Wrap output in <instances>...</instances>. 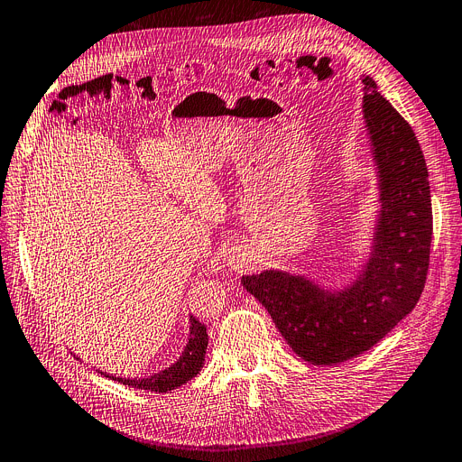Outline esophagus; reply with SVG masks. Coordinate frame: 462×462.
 I'll list each match as a JSON object with an SVG mask.
<instances>
[{"instance_id": "esophagus-1", "label": "esophagus", "mask_w": 462, "mask_h": 462, "mask_svg": "<svg viewBox=\"0 0 462 462\" xmlns=\"http://www.w3.org/2000/svg\"><path fill=\"white\" fill-rule=\"evenodd\" d=\"M225 263L230 267V269H241L243 263H245V251L241 247H232L226 254H225Z\"/></svg>"}]
</instances>
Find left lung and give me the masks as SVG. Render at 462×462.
Instances as JSON below:
<instances>
[{"instance_id":"1","label":"left lung","mask_w":462,"mask_h":462,"mask_svg":"<svg viewBox=\"0 0 462 462\" xmlns=\"http://www.w3.org/2000/svg\"><path fill=\"white\" fill-rule=\"evenodd\" d=\"M360 79L377 211L355 279L325 286L310 274L284 269L241 276L293 353L314 365L346 362L381 342L414 310L429 267L433 211L423 152L374 78Z\"/></svg>"}]
</instances>
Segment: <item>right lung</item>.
Returning <instances> with one entry per match:
<instances>
[{
	"label": "right lung",
	"mask_w": 462,
	"mask_h": 462,
	"mask_svg": "<svg viewBox=\"0 0 462 462\" xmlns=\"http://www.w3.org/2000/svg\"><path fill=\"white\" fill-rule=\"evenodd\" d=\"M206 349H208L206 325H202L199 319L189 316L188 344H186V347H183L178 360L174 364H171L169 367H165V370H162L158 374L146 375L143 379L141 377H135V379L118 377V375H113V374H107V372H100V370H98V374L116 381V383L132 386V388L150 390V392H171V390H174L181 384H186L193 377H197V374L204 367Z\"/></svg>",
	"instance_id": "1"
}]
</instances>
